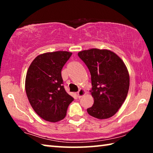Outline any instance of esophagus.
<instances>
[{
    "label": "esophagus",
    "mask_w": 153,
    "mask_h": 153,
    "mask_svg": "<svg viewBox=\"0 0 153 153\" xmlns=\"http://www.w3.org/2000/svg\"><path fill=\"white\" fill-rule=\"evenodd\" d=\"M86 90H85L84 88L79 89V91L77 92V97H78V98H81L83 97V96L86 94Z\"/></svg>",
    "instance_id": "34e87169"
}]
</instances>
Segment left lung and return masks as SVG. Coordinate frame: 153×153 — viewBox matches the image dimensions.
<instances>
[{
	"label": "left lung",
	"mask_w": 153,
	"mask_h": 153,
	"mask_svg": "<svg viewBox=\"0 0 153 153\" xmlns=\"http://www.w3.org/2000/svg\"><path fill=\"white\" fill-rule=\"evenodd\" d=\"M91 75L94 104L87 108L90 115L99 120L111 117L117 112L128 95L129 75L124 62L107 49L91 48L78 53Z\"/></svg>",
	"instance_id": "left-lung-1"
}]
</instances>
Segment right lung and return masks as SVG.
<instances>
[{
	"instance_id": "right-lung-1",
	"label": "right lung",
	"mask_w": 153,
	"mask_h": 153,
	"mask_svg": "<svg viewBox=\"0 0 153 153\" xmlns=\"http://www.w3.org/2000/svg\"><path fill=\"white\" fill-rule=\"evenodd\" d=\"M72 53L55 51L40 54L27 69L25 88L28 100L38 116L50 122H57L66 116L74 98L63 86L61 69Z\"/></svg>"
}]
</instances>
